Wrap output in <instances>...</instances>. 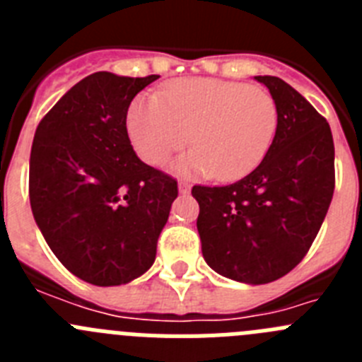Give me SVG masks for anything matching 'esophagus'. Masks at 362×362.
I'll return each mask as SVG.
<instances>
[{
  "mask_svg": "<svg viewBox=\"0 0 362 362\" xmlns=\"http://www.w3.org/2000/svg\"><path fill=\"white\" fill-rule=\"evenodd\" d=\"M179 192L181 194H188L190 192V183L188 181H179Z\"/></svg>",
  "mask_w": 362,
  "mask_h": 362,
  "instance_id": "obj_1",
  "label": "esophagus"
}]
</instances>
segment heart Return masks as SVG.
I'll list each match as a JSON object with an SVG mask.
<instances>
[{
	"label": "heart",
	"instance_id": "obj_1",
	"mask_svg": "<svg viewBox=\"0 0 362 362\" xmlns=\"http://www.w3.org/2000/svg\"><path fill=\"white\" fill-rule=\"evenodd\" d=\"M279 124L277 105L259 86L188 78L165 86L161 99L137 95L127 112L130 143L159 166L188 141L196 148L174 163L177 174L235 181L267 158Z\"/></svg>",
	"mask_w": 362,
	"mask_h": 362
}]
</instances>
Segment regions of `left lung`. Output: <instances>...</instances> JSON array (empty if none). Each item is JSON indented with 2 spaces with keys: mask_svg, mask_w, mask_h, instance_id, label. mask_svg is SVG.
Listing matches in <instances>:
<instances>
[{
  "mask_svg": "<svg viewBox=\"0 0 362 362\" xmlns=\"http://www.w3.org/2000/svg\"><path fill=\"white\" fill-rule=\"evenodd\" d=\"M270 90L279 124L267 158L226 187L192 188L204 261L223 277L264 284L286 276L310 250L335 188L330 124L296 88L255 76Z\"/></svg>",
  "mask_w": 362,
  "mask_h": 362,
  "instance_id": "left-lung-1",
  "label": "left lung"
}]
</instances>
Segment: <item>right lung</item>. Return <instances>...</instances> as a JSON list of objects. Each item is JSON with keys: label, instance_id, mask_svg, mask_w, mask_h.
Instances as JSON below:
<instances>
[{"label": "right lung", "instance_id": "right-lung-1", "mask_svg": "<svg viewBox=\"0 0 362 362\" xmlns=\"http://www.w3.org/2000/svg\"><path fill=\"white\" fill-rule=\"evenodd\" d=\"M159 76H86L40 121L30 150L34 219L63 267L95 286L143 276L177 197V181L137 158L127 112Z\"/></svg>", "mask_w": 362, "mask_h": 362}]
</instances>
